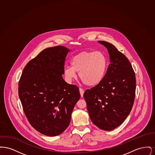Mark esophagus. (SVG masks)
Masks as SVG:
<instances>
[{
	"mask_svg": "<svg viewBox=\"0 0 155 155\" xmlns=\"http://www.w3.org/2000/svg\"><path fill=\"white\" fill-rule=\"evenodd\" d=\"M80 92L81 97H82L83 96V94L84 93V90L82 88H80Z\"/></svg>",
	"mask_w": 155,
	"mask_h": 155,
	"instance_id": "1",
	"label": "esophagus"
}]
</instances>
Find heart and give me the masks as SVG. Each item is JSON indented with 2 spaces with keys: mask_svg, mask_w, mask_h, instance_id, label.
Returning a JSON list of instances; mask_svg holds the SVG:
<instances>
[{
  "mask_svg": "<svg viewBox=\"0 0 155 155\" xmlns=\"http://www.w3.org/2000/svg\"><path fill=\"white\" fill-rule=\"evenodd\" d=\"M107 68V59L103 52H81L71 60V66L64 68L67 81L76 77V72L81 81L87 86H95L102 81Z\"/></svg>",
  "mask_w": 155,
  "mask_h": 155,
  "instance_id": "obj_1",
  "label": "heart"
}]
</instances>
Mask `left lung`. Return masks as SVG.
Returning a JSON list of instances; mask_svg holds the SVG:
<instances>
[{
  "label": "left lung",
  "instance_id": "1",
  "mask_svg": "<svg viewBox=\"0 0 155 155\" xmlns=\"http://www.w3.org/2000/svg\"><path fill=\"white\" fill-rule=\"evenodd\" d=\"M107 49L110 64L102 81L84 94L92 123L111 131L121 125L132 109L136 79L131 64L124 54L109 42L99 41Z\"/></svg>",
  "mask_w": 155,
  "mask_h": 155
}]
</instances>
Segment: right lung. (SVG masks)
Wrapping results in <instances>:
<instances>
[{"label": "right lung", "instance_id": "1", "mask_svg": "<svg viewBox=\"0 0 155 155\" xmlns=\"http://www.w3.org/2000/svg\"><path fill=\"white\" fill-rule=\"evenodd\" d=\"M69 52L62 46L43 50L27 64L18 82V96L30 124L49 137L68 127L81 96L78 87L62 77Z\"/></svg>", "mask_w": 155, "mask_h": 155}]
</instances>
